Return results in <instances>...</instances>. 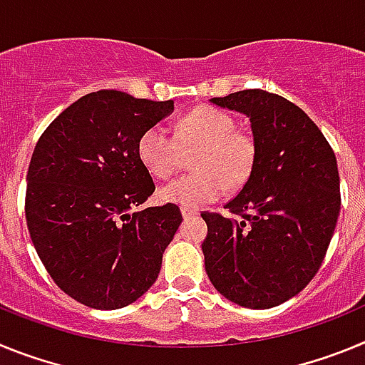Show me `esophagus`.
I'll return each instance as SVG.
<instances>
[{"mask_svg":"<svg viewBox=\"0 0 365 365\" xmlns=\"http://www.w3.org/2000/svg\"><path fill=\"white\" fill-rule=\"evenodd\" d=\"M180 212H182V217H185V219L195 217V215L199 214V212L195 210V208H182V210H180Z\"/></svg>","mask_w":365,"mask_h":365,"instance_id":"1","label":"esophagus"}]
</instances>
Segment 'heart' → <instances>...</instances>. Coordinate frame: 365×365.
<instances>
[{
    "label": "heart",
    "mask_w": 365,
    "mask_h": 365,
    "mask_svg": "<svg viewBox=\"0 0 365 365\" xmlns=\"http://www.w3.org/2000/svg\"><path fill=\"white\" fill-rule=\"evenodd\" d=\"M199 148L192 160L195 172L186 173L160 188L163 201L182 208H199L217 201L228 185L237 188L252 175L257 150L254 138L235 130L230 113L201 106L180 118L177 135L168 125L153 124L138 137L140 163L157 179H168L179 170L185 150Z\"/></svg>",
    "instance_id": "1"
}]
</instances>
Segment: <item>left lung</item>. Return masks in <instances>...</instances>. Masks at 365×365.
I'll list each match as a JSON object with an SVG mask.
<instances>
[{"label":"left lung","instance_id":"1","mask_svg":"<svg viewBox=\"0 0 365 365\" xmlns=\"http://www.w3.org/2000/svg\"><path fill=\"white\" fill-rule=\"evenodd\" d=\"M210 102L250 118L257 157L227 202L237 219L201 214L206 274L241 307H276L322 267L340 214L336 157L318 125L283 96L245 89Z\"/></svg>","mask_w":365,"mask_h":365}]
</instances>
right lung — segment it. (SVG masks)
I'll list each match as a JSON object with an SVG mask.
<instances>
[{
  "instance_id": "add662e5",
  "label": "right lung",
  "mask_w": 365,
  "mask_h": 365,
  "mask_svg": "<svg viewBox=\"0 0 365 365\" xmlns=\"http://www.w3.org/2000/svg\"><path fill=\"white\" fill-rule=\"evenodd\" d=\"M172 111L173 100L102 89L60 113L34 148L29 234L54 283L87 307H125L159 276L182 215L172 202L133 212L155 192L137 143Z\"/></svg>"
}]
</instances>
